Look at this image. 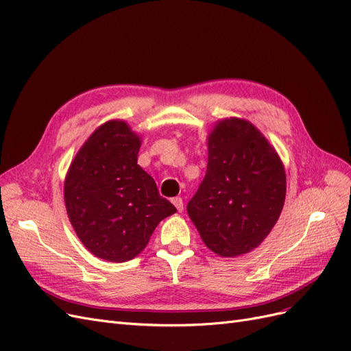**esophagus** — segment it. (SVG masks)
<instances>
[{
  "label": "esophagus",
  "instance_id": "esophagus-1",
  "mask_svg": "<svg viewBox=\"0 0 351 351\" xmlns=\"http://www.w3.org/2000/svg\"><path fill=\"white\" fill-rule=\"evenodd\" d=\"M171 202H173V205L177 208V210H178V212H182V210H183L184 204H183V199H182V197H173V199H171Z\"/></svg>",
  "mask_w": 351,
  "mask_h": 351
}]
</instances>
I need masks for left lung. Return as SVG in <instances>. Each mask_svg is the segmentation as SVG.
Instances as JSON below:
<instances>
[{"mask_svg":"<svg viewBox=\"0 0 351 351\" xmlns=\"http://www.w3.org/2000/svg\"><path fill=\"white\" fill-rule=\"evenodd\" d=\"M285 190L275 147L250 121L230 117L208 134L206 174L187 214L208 249L236 258L267 239L281 215Z\"/></svg>","mask_w":351,"mask_h":351,"instance_id":"left-lung-1","label":"left lung"}]
</instances>
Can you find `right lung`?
<instances>
[{
  "mask_svg": "<svg viewBox=\"0 0 351 351\" xmlns=\"http://www.w3.org/2000/svg\"><path fill=\"white\" fill-rule=\"evenodd\" d=\"M141 136L123 120L99 125L74 156L64 204L77 237L108 262L136 258L164 218L177 212L137 164Z\"/></svg>",
  "mask_w": 351,
  "mask_h": 351,
  "instance_id": "add662e5",
  "label": "right lung"
}]
</instances>
